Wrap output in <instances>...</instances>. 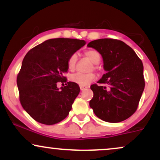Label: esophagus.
I'll return each instance as SVG.
<instances>
[{
  "label": "esophagus",
  "mask_w": 160,
  "mask_h": 160,
  "mask_svg": "<svg viewBox=\"0 0 160 160\" xmlns=\"http://www.w3.org/2000/svg\"><path fill=\"white\" fill-rule=\"evenodd\" d=\"M80 90L83 91V90H85V89H87L88 87H87V86H80Z\"/></svg>",
  "instance_id": "obj_1"
}]
</instances>
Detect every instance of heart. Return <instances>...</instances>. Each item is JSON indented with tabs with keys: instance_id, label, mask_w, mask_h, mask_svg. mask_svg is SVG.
I'll return each instance as SVG.
<instances>
[{
	"instance_id": "1",
	"label": "heart",
	"mask_w": 160,
	"mask_h": 160,
	"mask_svg": "<svg viewBox=\"0 0 160 160\" xmlns=\"http://www.w3.org/2000/svg\"><path fill=\"white\" fill-rule=\"evenodd\" d=\"M85 56L95 65H97L100 62V54H99L98 51L95 50V49H89V50L86 51ZM77 60H78V56H77L76 54H72L69 57L68 60V68L69 70H71V71L74 70L77 64ZM95 79V75L93 73L87 74L76 73V74H72L70 77L71 81L76 84H78L79 86H88Z\"/></svg>"
}]
</instances>
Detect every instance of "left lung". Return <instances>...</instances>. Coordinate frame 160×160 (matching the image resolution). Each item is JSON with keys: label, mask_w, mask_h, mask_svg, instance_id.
Listing matches in <instances>:
<instances>
[{"label": "left lung", "mask_w": 160, "mask_h": 160, "mask_svg": "<svg viewBox=\"0 0 160 160\" xmlns=\"http://www.w3.org/2000/svg\"><path fill=\"white\" fill-rule=\"evenodd\" d=\"M87 47L96 49L103 58L107 73L90 86L89 102L95 114L108 122H122L136 111L144 89V66L129 46L119 40L98 39Z\"/></svg>", "instance_id": "8db88e82"}]
</instances>
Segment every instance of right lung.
<instances>
[{"instance_id":"obj_1","label":"right lung","mask_w":160,"mask_h":160,"mask_svg":"<svg viewBox=\"0 0 160 160\" xmlns=\"http://www.w3.org/2000/svg\"><path fill=\"white\" fill-rule=\"evenodd\" d=\"M86 44L85 40L49 39L28 51L17 76L22 106L37 122L53 125L68 115L80 87L73 82L58 89V82H67L69 57Z\"/></svg>"}]
</instances>
